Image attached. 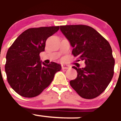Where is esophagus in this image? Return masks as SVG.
<instances>
[{"label":"esophagus","instance_id":"1","mask_svg":"<svg viewBox=\"0 0 121 121\" xmlns=\"http://www.w3.org/2000/svg\"><path fill=\"white\" fill-rule=\"evenodd\" d=\"M61 68L63 69H68L69 68V66L67 65H61Z\"/></svg>","mask_w":121,"mask_h":121}]
</instances>
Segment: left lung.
<instances>
[{
	"label": "left lung",
	"instance_id": "left-lung-1",
	"mask_svg": "<svg viewBox=\"0 0 121 121\" xmlns=\"http://www.w3.org/2000/svg\"><path fill=\"white\" fill-rule=\"evenodd\" d=\"M60 30L73 48L72 55L86 65L83 68L72 67L77 77L70 81L71 87L83 98L97 97L105 90L114 74L115 61L110 44L86 25L61 26Z\"/></svg>",
	"mask_w": 121,
	"mask_h": 121
}]
</instances>
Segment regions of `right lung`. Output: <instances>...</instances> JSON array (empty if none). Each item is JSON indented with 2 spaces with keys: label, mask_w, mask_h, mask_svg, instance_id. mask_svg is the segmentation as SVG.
Instances as JSON below:
<instances>
[{
  "label": "right lung",
  "mask_w": 121,
  "mask_h": 121,
  "mask_svg": "<svg viewBox=\"0 0 121 121\" xmlns=\"http://www.w3.org/2000/svg\"><path fill=\"white\" fill-rule=\"evenodd\" d=\"M60 26L30 28L19 36L7 51L5 66L7 81L20 95L34 97L51 83L59 64L42 63L39 53L44 51L46 41L58 31Z\"/></svg>",
  "instance_id": "1"
}]
</instances>
